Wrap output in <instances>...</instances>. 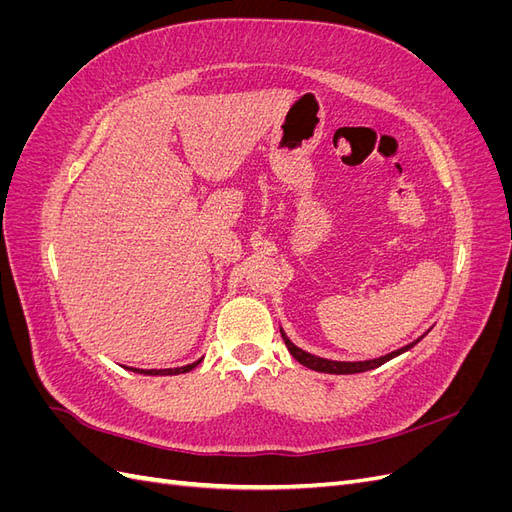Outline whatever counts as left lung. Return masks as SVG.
<instances>
[{
    "label": "left lung",
    "instance_id": "8db88e82",
    "mask_svg": "<svg viewBox=\"0 0 512 512\" xmlns=\"http://www.w3.org/2000/svg\"><path fill=\"white\" fill-rule=\"evenodd\" d=\"M280 331H282V329H280ZM282 337H284L286 348L290 350V354L294 356V359H297L301 365H305V367H309V369L322 371V374H361V371H369V369H376V367L384 365L386 361L395 359V356H399L401 352H406V350H410L414 344H418V339H416V342H412V344H408V346H404V348H399V350H395V352H391V354H384V356H380V359L350 363V361H329V359H322V356L309 354V352H305V350L294 346V344L290 342V339L286 337L284 331H282Z\"/></svg>",
    "mask_w": 512,
    "mask_h": 512
}]
</instances>
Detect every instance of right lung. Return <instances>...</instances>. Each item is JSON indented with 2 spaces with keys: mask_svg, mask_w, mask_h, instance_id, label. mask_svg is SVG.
Masks as SVG:
<instances>
[{
  "mask_svg": "<svg viewBox=\"0 0 512 512\" xmlns=\"http://www.w3.org/2000/svg\"><path fill=\"white\" fill-rule=\"evenodd\" d=\"M200 361L203 359H198L196 363H190L185 367H175V369H132V371H136V374H145V376H177V374H185V371H192Z\"/></svg>",
  "mask_w": 512,
  "mask_h": 512,
  "instance_id": "add662e5",
  "label": "right lung"
}]
</instances>
